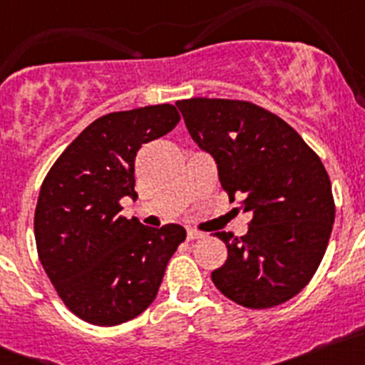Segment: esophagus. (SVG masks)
I'll return each instance as SVG.
<instances>
[{
    "label": "esophagus",
    "mask_w": 365,
    "mask_h": 365,
    "mask_svg": "<svg viewBox=\"0 0 365 365\" xmlns=\"http://www.w3.org/2000/svg\"><path fill=\"white\" fill-rule=\"evenodd\" d=\"M186 237H188L190 241L201 240V237H205V234H202V232H199V230H193V228H188V230H186Z\"/></svg>",
    "instance_id": "34e87169"
}]
</instances>
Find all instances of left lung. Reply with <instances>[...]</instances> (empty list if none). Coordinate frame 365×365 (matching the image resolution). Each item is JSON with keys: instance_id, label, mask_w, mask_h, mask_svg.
I'll list each match as a JSON object with an SVG mask.
<instances>
[{"instance_id": "obj_1", "label": "left lung", "mask_w": 365, "mask_h": 365, "mask_svg": "<svg viewBox=\"0 0 365 365\" xmlns=\"http://www.w3.org/2000/svg\"><path fill=\"white\" fill-rule=\"evenodd\" d=\"M193 143L212 155L230 201L250 212L248 232H217L228 257L212 282L232 302L269 309L311 282L334 222L331 180L291 125L250 102L179 100Z\"/></svg>"}]
</instances>
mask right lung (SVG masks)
<instances>
[{"label": "right lung", "mask_w": 365, "mask_h": 365, "mask_svg": "<svg viewBox=\"0 0 365 365\" xmlns=\"http://www.w3.org/2000/svg\"><path fill=\"white\" fill-rule=\"evenodd\" d=\"M180 120L172 104L109 113L66 148L45 177L34 214L41 265L71 312L93 325L124 324L150 307L180 225L144 227L118 215L137 199L135 157Z\"/></svg>", "instance_id": "1"}]
</instances>
